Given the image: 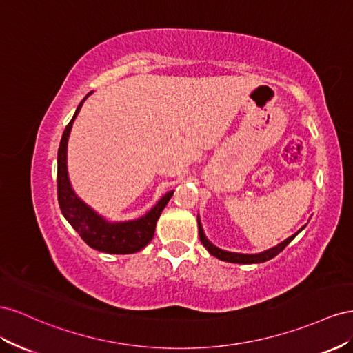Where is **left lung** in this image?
<instances>
[{"instance_id":"obj_1","label":"left lung","mask_w":353,"mask_h":353,"mask_svg":"<svg viewBox=\"0 0 353 353\" xmlns=\"http://www.w3.org/2000/svg\"><path fill=\"white\" fill-rule=\"evenodd\" d=\"M306 225L301 226L296 234H293L291 236H288L287 239L281 241L279 244H276L275 247H270L265 251H260V253H254V254H244V253H232V251H226V250H221L219 247H216L211 241H208V238L205 236L204 234V229H203V225H201V219L198 216V228H199V239L201 243H203V245L208 250V253L211 256H214L220 260L223 261H229V263H241V265H251V263H263V261H268L270 260L272 257H275L276 254H279L281 251H283L291 241H293L301 230L305 229Z\"/></svg>"}]
</instances>
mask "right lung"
<instances>
[{
  "label": "right lung",
  "mask_w": 353,
  "mask_h": 353,
  "mask_svg": "<svg viewBox=\"0 0 353 353\" xmlns=\"http://www.w3.org/2000/svg\"><path fill=\"white\" fill-rule=\"evenodd\" d=\"M90 92L78 105L75 114L66 125L57 152V199L60 211L68 223L72 226L84 243L97 251L108 254H133L145 248L154 238L157 221L173 196L174 190H168L158 203L142 217L125 221H110L87 205L70 185L68 174V140L72 124L83 108Z\"/></svg>",
  "instance_id": "right-lung-1"
}]
</instances>
